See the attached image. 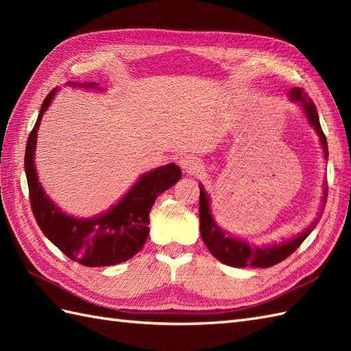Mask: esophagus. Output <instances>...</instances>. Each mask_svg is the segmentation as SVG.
<instances>
[{"label": "esophagus", "mask_w": 351, "mask_h": 351, "mask_svg": "<svg viewBox=\"0 0 351 351\" xmlns=\"http://www.w3.org/2000/svg\"><path fill=\"white\" fill-rule=\"evenodd\" d=\"M180 166L187 175H196V173H199V170L202 169L200 167V162L197 161V158H195V156H190V155L182 156V158L180 160Z\"/></svg>", "instance_id": "1"}]
</instances>
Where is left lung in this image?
<instances>
[{
	"instance_id": "obj_1",
	"label": "left lung",
	"mask_w": 351,
	"mask_h": 351,
	"mask_svg": "<svg viewBox=\"0 0 351 351\" xmlns=\"http://www.w3.org/2000/svg\"><path fill=\"white\" fill-rule=\"evenodd\" d=\"M289 98L293 102H299L302 108L304 110V114L308 116L309 123L314 126L317 134L322 140V146L324 149V155L327 158V140L324 132L322 130V125H319V119L317 113L315 104L304 93L303 88L294 87L289 90ZM200 196H199V219H200V235H202V240L205 245L213 255L217 258L220 263L230 265V267H261L267 268L274 264H279L280 261L287 259L291 253L295 252V249L306 240V237L312 232V229L315 228L314 221L312 225L304 229L302 234H299L294 238H288L287 241L279 243V244H271L265 245V247H256V245H250L247 241L237 240L234 237L226 235L223 230L215 225L213 219V214L210 210V197H208L204 185L200 184ZM327 200V190H324L323 196V205H326Z\"/></svg>"
}]
</instances>
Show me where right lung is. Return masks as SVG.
<instances>
[{
    "label": "right lung",
    "instance_id": "add662e5",
    "mask_svg": "<svg viewBox=\"0 0 351 351\" xmlns=\"http://www.w3.org/2000/svg\"><path fill=\"white\" fill-rule=\"evenodd\" d=\"M72 87L99 88L98 83H68ZM57 88L45 98L25 147V175L29 204L43 235L66 256L87 267H108L125 263L143 247L149 235V213L155 199L181 180V169L173 162L140 176L132 189L111 208L93 219H77L64 214L45 195L34 169L37 130L45 110Z\"/></svg>",
    "mask_w": 351,
    "mask_h": 351
}]
</instances>
